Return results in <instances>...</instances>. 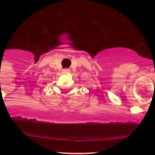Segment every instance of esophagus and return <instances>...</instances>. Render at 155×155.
Returning a JSON list of instances; mask_svg holds the SVG:
<instances>
[{"mask_svg": "<svg viewBox=\"0 0 155 155\" xmlns=\"http://www.w3.org/2000/svg\"><path fill=\"white\" fill-rule=\"evenodd\" d=\"M62 73H64V74H68V73H70V69H64L63 70H62Z\"/></svg>", "mask_w": 155, "mask_h": 155, "instance_id": "esophagus-1", "label": "esophagus"}]
</instances>
